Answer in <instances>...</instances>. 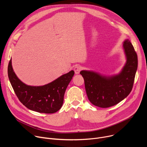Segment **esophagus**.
Masks as SVG:
<instances>
[{"label": "esophagus", "mask_w": 147, "mask_h": 147, "mask_svg": "<svg viewBox=\"0 0 147 147\" xmlns=\"http://www.w3.org/2000/svg\"><path fill=\"white\" fill-rule=\"evenodd\" d=\"M81 67L80 66H76L75 67H74V72H75V73L76 74H79L80 73V71H81Z\"/></svg>", "instance_id": "1"}]
</instances>
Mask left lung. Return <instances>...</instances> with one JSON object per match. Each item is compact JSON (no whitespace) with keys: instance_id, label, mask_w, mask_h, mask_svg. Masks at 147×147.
<instances>
[{"instance_id":"8db88e82","label":"left lung","mask_w":147,"mask_h":147,"mask_svg":"<svg viewBox=\"0 0 147 147\" xmlns=\"http://www.w3.org/2000/svg\"><path fill=\"white\" fill-rule=\"evenodd\" d=\"M123 49L127 61L119 74L107 77L94 71H81L87 96L94 105L102 108L114 106L131 91L138 66L137 55L129 39L124 41Z\"/></svg>"}]
</instances>
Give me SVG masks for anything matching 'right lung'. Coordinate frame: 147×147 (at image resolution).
I'll list each match as a JSON object with an SVG mask.
<instances>
[{"label": "right lung", "instance_id": "add662e5", "mask_svg": "<svg viewBox=\"0 0 147 147\" xmlns=\"http://www.w3.org/2000/svg\"><path fill=\"white\" fill-rule=\"evenodd\" d=\"M8 77L19 100L28 109L39 113H53L63 103L66 90L74 71L71 70L53 81L42 86H30L20 81L13 71L10 59L8 65Z\"/></svg>", "mask_w": 147, "mask_h": 147}]
</instances>
